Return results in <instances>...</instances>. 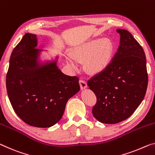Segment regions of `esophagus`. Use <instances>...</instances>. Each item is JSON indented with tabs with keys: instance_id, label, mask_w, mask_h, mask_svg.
<instances>
[{
	"instance_id": "esophagus-1",
	"label": "esophagus",
	"mask_w": 155,
	"mask_h": 155,
	"mask_svg": "<svg viewBox=\"0 0 155 155\" xmlns=\"http://www.w3.org/2000/svg\"><path fill=\"white\" fill-rule=\"evenodd\" d=\"M79 83H80V86L81 89H84L87 87V82H86L84 80H82V79L80 80Z\"/></svg>"
}]
</instances>
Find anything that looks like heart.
<instances>
[{
  "instance_id": "obj_1",
  "label": "heart",
  "mask_w": 155,
  "mask_h": 155,
  "mask_svg": "<svg viewBox=\"0 0 155 155\" xmlns=\"http://www.w3.org/2000/svg\"><path fill=\"white\" fill-rule=\"evenodd\" d=\"M114 51V45L109 39H96L88 42L78 53L80 59H86V68L91 73H99L107 67ZM73 59L70 57L69 61Z\"/></svg>"
}]
</instances>
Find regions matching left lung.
<instances>
[{"label":"left lung","instance_id":"1","mask_svg":"<svg viewBox=\"0 0 155 155\" xmlns=\"http://www.w3.org/2000/svg\"><path fill=\"white\" fill-rule=\"evenodd\" d=\"M116 31L120 35V46L112 61L87 82L97 98L93 115L106 124L129 118L143 100L148 82L143 48L127 30Z\"/></svg>","mask_w":155,"mask_h":155}]
</instances>
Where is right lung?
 <instances>
[{
  "instance_id": "right-lung-1",
  "label": "right lung",
  "mask_w": 155,
  "mask_h": 155,
  "mask_svg": "<svg viewBox=\"0 0 155 155\" xmlns=\"http://www.w3.org/2000/svg\"><path fill=\"white\" fill-rule=\"evenodd\" d=\"M35 35L27 33L12 53L6 87L15 113L28 125L50 127L62 117L69 98L80 91L79 78L61 72L56 61L38 63L41 50Z\"/></svg>"
}]
</instances>
